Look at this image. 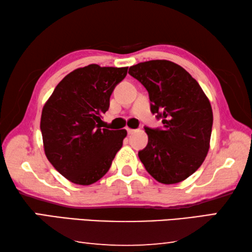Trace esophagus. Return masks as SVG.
Instances as JSON below:
<instances>
[{"mask_svg":"<svg viewBox=\"0 0 252 252\" xmlns=\"http://www.w3.org/2000/svg\"><path fill=\"white\" fill-rule=\"evenodd\" d=\"M126 131H127V133H129V134H133L134 132H135V130H133V129H130V127H127Z\"/></svg>","mask_w":252,"mask_h":252,"instance_id":"esophagus-1","label":"esophagus"}]
</instances>
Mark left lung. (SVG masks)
<instances>
[{
    "instance_id": "8db88e82",
    "label": "left lung",
    "mask_w": 252,
    "mask_h": 252,
    "mask_svg": "<svg viewBox=\"0 0 252 252\" xmlns=\"http://www.w3.org/2000/svg\"><path fill=\"white\" fill-rule=\"evenodd\" d=\"M147 89L151 112L161 129L146 126L148 144L139 151L147 171L164 185L186 180L202 164L210 148L213 114L199 83L182 66L151 60L129 69Z\"/></svg>"
}]
</instances>
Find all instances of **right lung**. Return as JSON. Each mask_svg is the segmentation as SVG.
Segmentation results:
<instances>
[{"mask_svg":"<svg viewBox=\"0 0 252 252\" xmlns=\"http://www.w3.org/2000/svg\"><path fill=\"white\" fill-rule=\"evenodd\" d=\"M127 67L90 64L63 78L41 116L45 156L75 185L89 186L109 171L126 130L101 129L110 96L126 78Z\"/></svg>","mask_w":252,"mask_h":252,"instance_id":"obj_1","label":"right lung"}]
</instances>
